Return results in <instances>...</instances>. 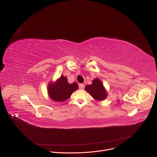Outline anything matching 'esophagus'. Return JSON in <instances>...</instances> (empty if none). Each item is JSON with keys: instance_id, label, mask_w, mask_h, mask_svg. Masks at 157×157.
Masks as SVG:
<instances>
[{"instance_id": "1", "label": "esophagus", "mask_w": 157, "mask_h": 157, "mask_svg": "<svg viewBox=\"0 0 157 157\" xmlns=\"http://www.w3.org/2000/svg\"><path fill=\"white\" fill-rule=\"evenodd\" d=\"M79 88L80 89H84V84H79Z\"/></svg>"}]
</instances>
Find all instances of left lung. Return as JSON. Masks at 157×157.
<instances>
[{
    "label": "left lung",
    "instance_id": "8db88e82",
    "mask_svg": "<svg viewBox=\"0 0 157 157\" xmlns=\"http://www.w3.org/2000/svg\"><path fill=\"white\" fill-rule=\"evenodd\" d=\"M85 89L93 98L99 101L105 99L107 96V93L103 84L98 78L94 79L91 85L86 86Z\"/></svg>",
    "mask_w": 157,
    "mask_h": 157
}]
</instances>
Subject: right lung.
I'll use <instances>...</instances> for the list:
<instances>
[{"mask_svg":"<svg viewBox=\"0 0 157 157\" xmlns=\"http://www.w3.org/2000/svg\"><path fill=\"white\" fill-rule=\"evenodd\" d=\"M78 88L77 83L69 84L67 78L61 76L55 84L48 85V91L52 99L56 102H63L68 99Z\"/></svg>","mask_w":157,"mask_h":157,"instance_id":"1","label":"right lung"}]
</instances>
